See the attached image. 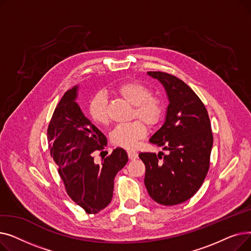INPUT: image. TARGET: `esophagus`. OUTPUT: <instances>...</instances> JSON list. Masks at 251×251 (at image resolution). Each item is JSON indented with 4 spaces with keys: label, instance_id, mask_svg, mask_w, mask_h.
Here are the masks:
<instances>
[{
    "label": "esophagus",
    "instance_id": "obj_1",
    "mask_svg": "<svg viewBox=\"0 0 251 251\" xmlns=\"http://www.w3.org/2000/svg\"><path fill=\"white\" fill-rule=\"evenodd\" d=\"M127 154H128L129 160H136L137 157H138V153L136 151H128Z\"/></svg>",
    "mask_w": 251,
    "mask_h": 251
}]
</instances>
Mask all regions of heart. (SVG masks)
Returning <instances> with one entry per match:
<instances>
[{
  "mask_svg": "<svg viewBox=\"0 0 251 251\" xmlns=\"http://www.w3.org/2000/svg\"><path fill=\"white\" fill-rule=\"evenodd\" d=\"M115 92L123 100L133 105L131 118H138L149 126H155L161 121L164 114V103L160 97L151 94V88L139 81L131 80L116 86ZM88 113L91 120L98 125H108L110 118L107 110V99L98 94L88 103ZM140 120L118 125L111 133L113 146L132 150L137 147L139 140L148 134V128Z\"/></svg>",
  "mask_w": 251,
  "mask_h": 251,
  "instance_id": "obj_1",
  "label": "heart"
}]
</instances>
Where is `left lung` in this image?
<instances>
[{"mask_svg": "<svg viewBox=\"0 0 251 251\" xmlns=\"http://www.w3.org/2000/svg\"><path fill=\"white\" fill-rule=\"evenodd\" d=\"M148 73L165 86L170 101L164 125L150 141L169 153H139L146 165L144 184L154 201L175 205L191 199L206 177L212 127L203 102L185 82L162 71Z\"/></svg>", "mask_w": 251, "mask_h": 251, "instance_id": "1", "label": "left lung"}]
</instances>
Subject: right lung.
Masks as SVG:
<instances>
[{
	"instance_id": "1",
	"label": "right lung",
	"mask_w": 251,
	"mask_h": 251,
	"mask_svg": "<svg viewBox=\"0 0 251 251\" xmlns=\"http://www.w3.org/2000/svg\"><path fill=\"white\" fill-rule=\"evenodd\" d=\"M76 97L77 86L63 96L49 123L48 140L66 192L85 213L97 214L111 202L115 176L128 155L118 148L95 164L92 152L103 150L107 138L85 118Z\"/></svg>"
}]
</instances>
